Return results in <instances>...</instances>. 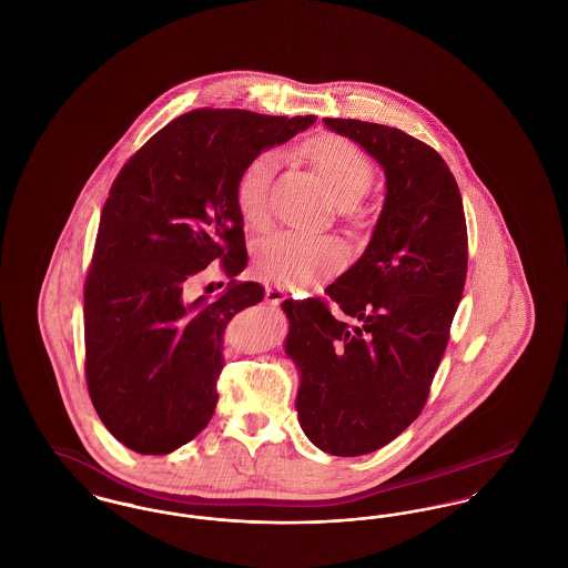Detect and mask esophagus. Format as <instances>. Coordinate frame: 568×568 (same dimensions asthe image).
Segmentation results:
<instances>
[{"label":"esophagus","instance_id":"34e87169","mask_svg":"<svg viewBox=\"0 0 568 568\" xmlns=\"http://www.w3.org/2000/svg\"><path fill=\"white\" fill-rule=\"evenodd\" d=\"M285 290H281V287H276V285H271V287H266V302L271 304V306H276L278 302H283L285 300Z\"/></svg>","mask_w":568,"mask_h":568}]
</instances>
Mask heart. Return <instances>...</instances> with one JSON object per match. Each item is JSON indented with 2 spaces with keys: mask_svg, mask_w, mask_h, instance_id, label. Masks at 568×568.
<instances>
[{
  "mask_svg": "<svg viewBox=\"0 0 568 568\" xmlns=\"http://www.w3.org/2000/svg\"><path fill=\"white\" fill-rule=\"evenodd\" d=\"M306 158L343 209H353L371 191L375 170L368 158L341 135H322L304 144ZM276 155L271 151L251 158L236 183V204L244 221L262 227L271 215V191ZM255 266L266 278L285 285H306L338 271L347 248L334 236H306L274 232L255 246Z\"/></svg>",
  "mask_w": 568,
  "mask_h": 568,
  "instance_id": "b5f03b06",
  "label": "heart"
}]
</instances>
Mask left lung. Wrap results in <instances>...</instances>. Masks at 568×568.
Instances as JSON below:
<instances>
[{
	"label": "left lung",
	"instance_id": "1",
	"mask_svg": "<svg viewBox=\"0 0 568 568\" xmlns=\"http://www.w3.org/2000/svg\"><path fill=\"white\" fill-rule=\"evenodd\" d=\"M385 174V202L359 260L324 300H285L296 410L329 456L373 454L417 419L449 341L468 266L458 183L433 146L403 130L324 119Z\"/></svg>",
	"mask_w": 568,
	"mask_h": 568
}]
</instances>
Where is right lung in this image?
Returning a JSON list of instances; mask_svg holds the SVG:
<instances>
[{"mask_svg": "<svg viewBox=\"0 0 568 568\" xmlns=\"http://www.w3.org/2000/svg\"><path fill=\"white\" fill-rule=\"evenodd\" d=\"M315 121L191 110L114 179L84 283V373L102 424L135 454H172L211 422L223 332L264 300L260 283L236 281L246 266L239 176ZM213 261L231 276L226 292L185 301L184 287Z\"/></svg>", "mask_w": 568, "mask_h": 568, "instance_id": "1", "label": "right lung"}]
</instances>
